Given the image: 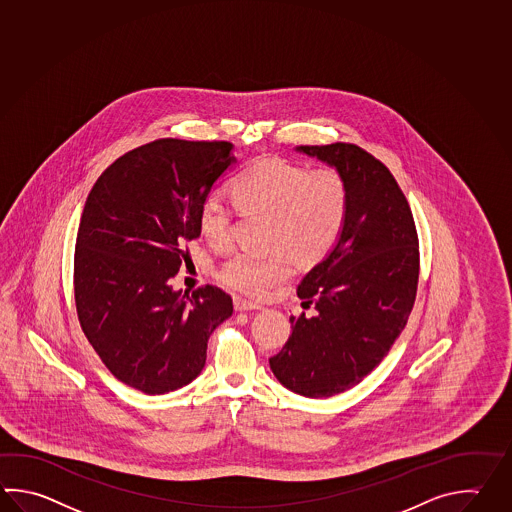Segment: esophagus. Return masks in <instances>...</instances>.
<instances>
[{
    "instance_id": "34e87169",
    "label": "esophagus",
    "mask_w": 512,
    "mask_h": 512,
    "mask_svg": "<svg viewBox=\"0 0 512 512\" xmlns=\"http://www.w3.org/2000/svg\"><path fill=\"white\" fill-rule=\"evenodd\" d=\"M235 310L237 312H255V310H261V306L255 303H248L244 299H235Z\"/></svg>"
}]
</instances>
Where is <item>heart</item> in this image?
Returning <instances> with one entry per match:
<instances>
[{
  "instance_id": "obj_1",
  "label": "heart",
  "mask_w": 512,
  "mask_h": 512,
  "mask_svg": "<svg viewBox=\"0 0 512 512\" xmlns=\"http://www.w3.org/2000/svg\"><path fill=\"white\" fill-rule=\"evenodd\" d=\"M231 197L208 193L199 209V230L211 244L228 239L235 206L242 213L270 215L268 244L281 246L299 261H312L330 250L345 226L348 186L334 167L308 171L284 158H261L239 173ZM292 273L281 251H235L220 266V279L233 290L259 297Z\"/></svg>"
}]
</instances>
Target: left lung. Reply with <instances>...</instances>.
<instances>
[{"label": "left lung", "mask_w": 512, "mask_h": 512, "mask_svg": "<svg viewBox=\"0 0 512 512\" xmlns=\"http://www.w3.org/2000/svg\"><path fill=\"white\" fill-rule=\"evenodd\" d=\"M297 151L345 177L348 211L334 248L297 288L315 313L290 317L292 335L270 368L295 394L330 397L361 383L403 332L418 292V231L396 178L365 149Z\"/></svg>", "instance_id": "1"}]
</instances>
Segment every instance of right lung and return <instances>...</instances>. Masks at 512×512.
<instances>
[{"instance_id": "obj_1", "label": "right lung", "mask_w": 512, "mask_h": 512, "mask_svg": "<svg viewBox=\"0 0 512 512\" xmlns=\"http://www.w3.org/2000/svg\"><path fill=\"white\" fill-rule=\"evenodd\" d=\"M230 142L160 138L115 160L85 200L74 250V301L87 341L109 372L149 396L191 383L209 335L233 313L206 284L175 292L200 237L199 209L235 162Z\"/></svg>"}]
</instances>
